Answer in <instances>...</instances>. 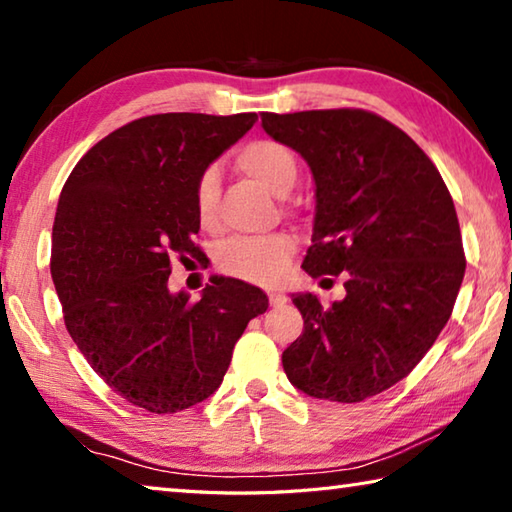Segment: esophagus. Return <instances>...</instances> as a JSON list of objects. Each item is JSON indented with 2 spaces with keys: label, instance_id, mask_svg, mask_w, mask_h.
<instances>
[{
  "label": "esophagus",
  "instance_id": "esophagus-1",
  "mask_svg": "<svg viewBox=\"0 0 512 512\" xmlns=\"http://www.w3.org/2000/svg\"><path fill=\"white\" fill-rule=\"evenodd\" d=\"M287 302V296L284 293H268V305L271 307H282Z\"/></svg>",
  "mask_w": 512,
  "mask_h": 512
}]
</instances>
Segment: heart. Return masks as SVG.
Returning <instances> with one entry per match:
<instances>
[{
  "label": "heart",
  "mask_w": 512,
  "mask_h": 512,
  "mask_svg": "<svg viewBox=\"0 0 512 512\" xmlns=\"http://www.w3.org/2000/svg\"><path fill=\"white\" fill-rule=\"evenodd\" d=\"M237 167L275 196H287L298 180V158L277 140H253L237 153ZM221 180L219 171L205 167L194 183V212L201 228L219 230ZM296 239L284 232L268 237L232 239L216 253L219 271L250 284L273 287L289 273Z\"/></svg>",
  "instance_id": "1"
}]
</instances>
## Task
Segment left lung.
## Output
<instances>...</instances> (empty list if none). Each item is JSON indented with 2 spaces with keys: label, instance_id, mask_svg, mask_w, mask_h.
I'll return each mask as SVG.
<instances>
[{
  "label": "left lung",
  "instance_id": "left-lung-1",
  "mask_svg": "<svg viewBox=\"0 0 512 512\" xmlns=\"http://www.w3.org/2000/svg\"><path fill=\"white\" fill-rule=\"evenodd\" d=\"M264 131L307 160L316 219L302 268L345 298L298 293L305 329L282 352L289 381L361 402L404 379L443 332L465 275L452 194L402 128L361 108L264 112Z\"/></svg>",
  "mask_w": 512,
  "mask_h": 512
}]
</instances>
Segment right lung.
<instances>
[{
    "label": "right lung",
    "mask_w": 512,
    "mask_h": 512,
    "mask_svg": "<svg viewBox=\"0 0 512 512\" xmlns=\"http://www.w3.org/2000/svg\"><path fill=\"white\" fill-rule=\"evenodd\" d=\"M255 112L135 119L83 155L60 192L51 277L69 336L117 395L176 413L221 386L262 289L219 277L201 300L169 293L171 262H201L194 183L244 137Z\"/></svg>",
    "instance_id": "obj_1"
}]
</instances>
